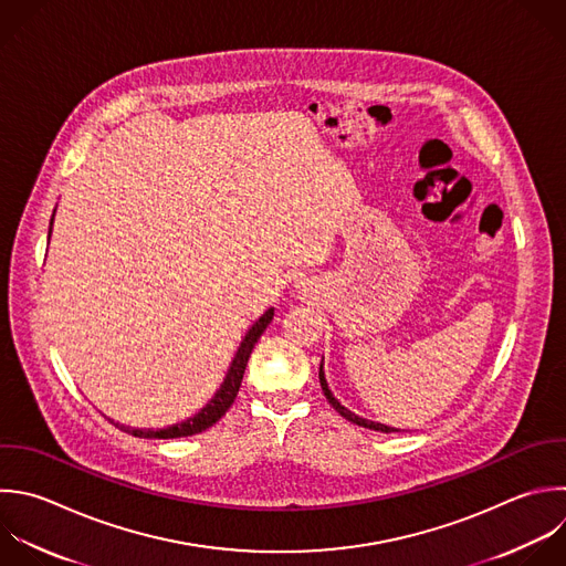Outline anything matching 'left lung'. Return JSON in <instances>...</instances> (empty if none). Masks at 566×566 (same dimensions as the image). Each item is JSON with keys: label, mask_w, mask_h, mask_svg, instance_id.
Returning a JSON list of instances; mask_svg holds the SVG:
<instances>
[{"label": "left lung", "mask_w": 566, "mask_h": 566, "mask_svg": "<svg viewBox=\"0 0 566 566\" xmlns=\"http://www.w3.org/2000/svg\"><path fill=\"white\" fill-rule=\"evenodd\" d=\"M318 380H321V387H323V394H325L327 402H329L345 420H349V422H354V424H358V427H367V429H374V431H382V433H394V431H398L396 427H387V424H382V422H374V420H367V418H363V416H356V413L349 411L345 405H340V400L332 394V389H329V385H327L323 363H321V367H318Z\"/></svg>", "instance_id": "1"}]
</instances>
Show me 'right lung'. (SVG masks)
Returning a JSON list of instances; mask_svg holds the SVG:
<instances>
[{
	"instance_id": "1",
	"label": "right lung",
	"mask_w": 566,
	"mask_h": 566,
	"mask_svg": "<svg viewBox=\"0 0 566 566\" xmlns=\"http://www.w3.org/2000/svg\"><path fill=\"white\" fill-rule=\"evenodd\" d=\"M53 219H55V212H53ZM53 219H51V228H49V241H51V232H53ZM272 318H274V307H270L263 316H259V321L248 329V334L243 336V340H241V345H239V349H237V354H234V358L230 363V369H228L221 387L214 391V396L208 400V405L201 411H197L188 420L170 424L166 429H135V427H122V429L133 433V436H137V438H159V440H166V438L195 436V433H201L208 427H212L230 409V405L234 402V398L239 394V387H241V380H243V374H245L248 358H250L256 340L265 332V327L272 323Z\"/></svg>"
}]
</instances>
